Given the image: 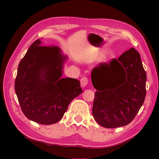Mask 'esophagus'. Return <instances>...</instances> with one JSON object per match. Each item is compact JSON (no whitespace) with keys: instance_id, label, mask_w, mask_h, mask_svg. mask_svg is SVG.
Returning a JSON list of instances; mask_svg holds the SVG:
<instances>
[{"instance_id":"obj_1","label":"esophagus","mask_w":159,"mask_h":159,"mask_svg":"<svg viewBox=\"0 0 159 159\" xmlns=\"http://www.w3.org/2000/svg\"><path fill=\"white\" fill-rule=\"evenodd\" d=\"M80 83H81V85L82 86L83 88L85 87V86L87 85L88 84V78H86V77H84V78H82L81 79Z\"/></svg>"}]
</instances>
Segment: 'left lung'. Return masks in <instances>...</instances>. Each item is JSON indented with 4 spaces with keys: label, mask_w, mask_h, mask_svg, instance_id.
Returning <instances> with one entry per match:
<instances>
[{
    "label": "left lung",
    "mask_w": 159,
    "mask_h": 159,
    "mask_svg": "<svg viewBox=\"0 0 159 159\" xmlns=\"http://www.w3.org/2000/svg\"><path fill=\"white\" fill-rule=\"evenodd\" d=\"M95 89L92 113L105 128L127 125L136 116L146 95L147 74L139 53L133 48L118 60L101 63L91 71Z\"/></svg>",
    "instance_id": "8db88e82"
}]
</instances>
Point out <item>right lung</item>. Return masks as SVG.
<instances>
[{
	"label": "right lung",
	"mask_w": 159,
	"mask_h": 159,
	"mask_svg": "<svg viewBox=\"0 0 159 159\" xmlns=\"http://www.w3.org/2000/svg\"><path fill=\"white\" fill-rule=\"evenodd\" d=\"M38 39L18 67L15 91L21 109L30 120L42 125L56 123L70 103L83 92L80 81L62 78L67 56L56 46H42Z\"/></svg>",
	"instance_id": "1"
}]
</instances>
